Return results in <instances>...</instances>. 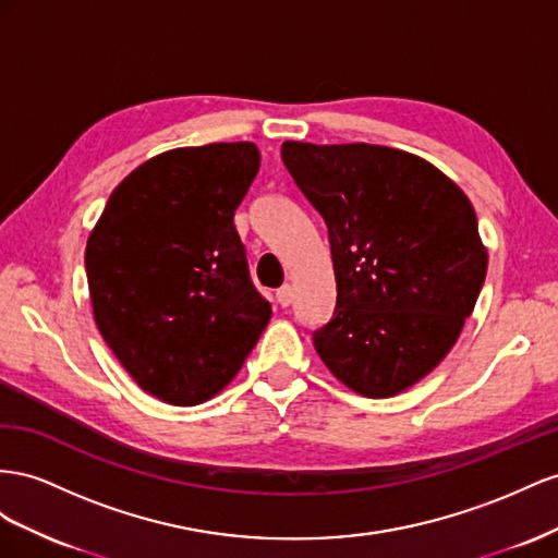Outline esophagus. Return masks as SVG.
<instances>
[{
  "mask_svg": "<svg viewBox=\"0 0 558 558\" xmlns=\"http://www.w3.org/2000/svg\"><path fill=\"white\" fill-rule=\"evenodd\" d=\"M276 299H278V304L282 308L292 306V301H294V288H292V284H282V288L276 292Z\"/></svg>",
  "mask_w": 558,
  "mask_h": 558,
  "instance_id": "esophagus-1",
  "label": "esophagus"
}]
</instances>
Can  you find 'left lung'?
<instances>
[{"label":"left lung","mask_w":558,"mask_h":558,"mask_svg":"<svg viewBox=\"0 0 558 558\" xmlns=\"http://www.w3.org/2000/svg\"><path fill=\"white\" fill-rule=\"evenodd\" d=\"M280 154L329 233L337 308L313 331L317 355L367 397L418 384L453 348L486 278L472 203L400 149L284 142Z\"/></svg>","instance_id":"left-lung-1"}]
</instances>
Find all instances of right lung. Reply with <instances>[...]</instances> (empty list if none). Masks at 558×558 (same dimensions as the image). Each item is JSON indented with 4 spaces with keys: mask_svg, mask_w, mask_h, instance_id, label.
<instances>
[{
    "mask_svg": "<svg viewBox=\"0 0 558 558\" xmlns=\"http://www.w3.org/2000/svg\"><path fill=\"white\" fill-rule=\"evenodd\" d=\"M259 163L252 142L158 154L111 191L88 238L95 323L137 386L168 404L210 400L268 325L233 225Z\"/></svg>",
    "mask_w": 558,
    "mask_h": 558,
    "instance_id": "1",
    "label": "right lung"
}]
</instances>
